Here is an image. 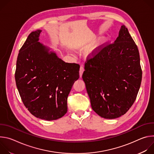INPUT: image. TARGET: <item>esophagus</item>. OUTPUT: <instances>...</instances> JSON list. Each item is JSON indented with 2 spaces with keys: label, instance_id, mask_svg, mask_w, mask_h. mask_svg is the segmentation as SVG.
<instances>
[{
  "label": "esophagus",
  "instance_id": "1",
  "mask_svg": "<svg viewBox=\"0 0 154 154\" xmlns=\"http://www.w3.org/2000/svg\"><path fill=\"white\" fill-rule=\"evenodd\" d=\"M85 71V69H84V67L83 66H81L80 68V71H79V73H80V77H82V74H83V71Z\"/></svg>",
  "mask_w": 154,
  "mask_h": 154
}]
</instances>
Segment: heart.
<instances>
[{"label":"heart","instance_id":"heart-1","mask_svg":"<svg viewBox=\"0 0 154 154\" xmlns=\"http://www.w3.org/2000/svg\"><path fill=\"white\" fill-rule=\"evenodd\" d=\"M106 39L107 38L105 36L101 38L97 42L94 44V45H93L90 48L88 49V50L86 52V55L89 56H92V57L96 55L99 51L102 46L103 45V42L106 40Z\"/></svg>","mask_w":154,"mask_h":154}]
</instances>
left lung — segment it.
<instances>
[{
	"label": "left lung",
	"mask_w": 154,
	"mask_h": 154,
	"mask_svg": "<svg viewBox=\"0 0 154 154\" xmlns=\"http://www.w3.org/2000/svg\"><path fill=\"white\" fill-rule=\"evenodd\" d=\"M85 69L82 79L93 110L105 119L124 115L134 103L142 79L139 51L125 26L113 44L87 60Z\"/></svg>",
	"instance_id": "8db88e82"
}]
</instances>
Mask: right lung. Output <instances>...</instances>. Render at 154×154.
Returning a JSON list of instances; mask_svg holds the SVG:
<instances>
[{"label": "right lung", "instance_id": "obj_1", "mask_svg": "<svg viewBox=\"0 0 154 154\" xmlns=\"http://www.w3.org/2000/svg\"><path fill=\"white\" fill-rule=\"evenodd\" d=\"M41 32H32L19 50L15 80L28 110L38 118L53 121L68 112L67 99L79 78L80 66L64 62L39 42Z\"/></svg>", "mask_w": 154, "mask_h": 154}]
</instances>
